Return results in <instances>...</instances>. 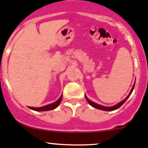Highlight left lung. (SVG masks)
<instances>
[{
    "label": "left lung",
    "instance_id": "8db88e82",
    "mask_svg": "<svg viewBox=\"0 0 148 148\" xmlns=\"http://www.w3.org/2000/svg\"><path fill=\"white\" fill-rule=\"evenodd\" d=\"M134 85H135V83H134V86H133V87H132V90H131V92H130V94L128 95V96H127V97H126V98L124 99V100H122V101H121V102H120V103H119L118 104H117V105H116V106H112V107H105V106H100V105H98V104H97V103H94V102H92V101H91V100H89V99L87 98V96H85V97H86V100H87V101L88 102V103H89V104L90 105V106H92V107L95 108L100 109V110H106V111H110V110H116V109H118L119 108H120V107H121V106H122L123 104H124V102H125L126 100H127V99H128V97H130V95H131V94H132V92L133 90H134Z\"/></svg>",
    "mask_w": 148,
    "mask_h": 148
}]
</instances>
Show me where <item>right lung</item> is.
Wrapping results in <instances>:
<instances>
[{
    "instance_id": "add662e5",
    "label": "right lung",
    "mask_w": 148,
    "mask_h": 148,
    "mask_svg": "<svg viewBox=\"0 0 148 148\" xmlns=\"http://www.w3.org/2000/svg\"><path fill=\"white\" fill-rule=\"evenodd\" d=\"M61 100H62V95L59 97L57 101H56L55 103H51V104L47 105V106H42V107L40 108H33V107H29L30 109H32L34 110H37V111H45V110H53L55 109L56 108L58 107V105L60 104L61 103Z\"/></svg>"
}]
</instances>
